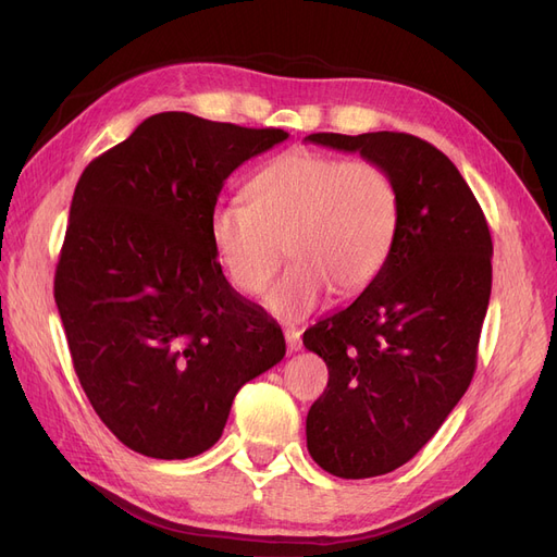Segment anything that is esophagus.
Segmentation results:
<instances>
[{
    "label": "esophagus",
    "mask_w": 557,
    "mask_h": 557,
    "mask_svg": "<svg viewBox=\"0 0 557 557\" xmlns=\"http://www.w3.org/2000/svg\"><path fill=\"white\" fill-rule=\"evenodd\" d=\"M285 344H288L290 352L301 350V332L297 327H285Z\"/></svg>",
    "instance_id": "1"
}]
</instances>
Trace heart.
Wrapping results in <instances>:
<instances>
[{"mask_svg":"<svg viewBox=\"0 0 557 557\" xmlns=\"http://www.w3.org/2000/svg\"><path fill=\"white\" fill-rule=\"evenodd\" d=\"M246 197L213 207V250L246 295L260 293L288 252L293 264L264 295L267 309L288 320L313 311L330 288L364 290L397 237V185L372 160L297 148L262 166Z\"/></svg>","mask_w":557,"mask_h":557,"instance_id":"obj_1","label":"heart"}]
</instances>
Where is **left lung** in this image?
I'll use <instances>...</instances> for the list:
<instances>
[{
    "label": "left lung",
    "mask_w": 557,
    "mask_h": 557,
    "mask_svg": "<svg viewBox=\"0 0 557 557\" xmlns=\"http://www.w3.org/2000/svg\"><path fill=\"white\" fill-rule=\"evenodd\" d=\"M307 141L360 153L393 176L399 225L362 295L305 332L330 381L307 416L311 458L339 479L409 462L467 393L493 285V239L462 174L404 132Z\"/></svg>",
    "instance_id": "8db88e82"
}]
</instances>
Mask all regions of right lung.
Segmentation results:
<instances>
[{"label":"right lung","mask_w":557,"mask_h":557,"mask_svg":"<svg viewBox=\"0 0 557 557\" xmlns=\"http://www.w3.org/2000/svg\"><path fill=\"white\" fill-rule=\"evenodd\" d=\"M285 139L166 111L76 183L55 305L92 409L148 458L209 450L239 387L285 356L278 323L232 288L209 237L225 178Z\"/></svg>","instance_id":"obj_1"}]
</instances>
